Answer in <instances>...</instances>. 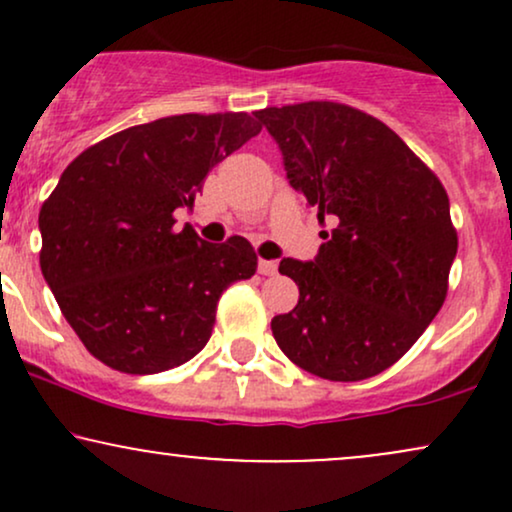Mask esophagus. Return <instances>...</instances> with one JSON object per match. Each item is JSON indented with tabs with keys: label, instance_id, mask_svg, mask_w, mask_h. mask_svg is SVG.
Masks as SVG:
<instances>
[{
	"label": "esophagus",
	"instance_id": "1",
	"mask_svg": "<svg viewBox=\"0 0 512 512\" xmlns=\"http://www.w3.org/2000/svg\"><path fill=\"white\" fill-rule=\"evenodd\" d=\"M276 267H279V264H276L274 260H260V262H257V269H260L262 276H274Z\"/></svg>",
	"mask_w": 512,
	"mask_h": 512
}]
</instances>
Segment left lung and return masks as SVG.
<instances>
[{
    "label": "left lung",
    "instance_id": "8db88e82",
    "mask_svg": "<svg viewBox=\"0 0 512 512\" xmlns=\"http://www.w3.org/2000/svg\"><path fill=\"white\" fill-rule=\"evenodd\" d=\"M286 178L317 209L315 260L284 257L298 305L272 320L279 349L325 380L356 383L397 363L438 315L457 255L450 199L378 117L344 103L257 110Z\"/></svg>",
    "mask_w": 512,
    "mask_h": 512
}]
</instances>
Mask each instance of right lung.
<instances>
[{"label": "right lung", "mask_w": 512, "mask_h": 512, "mask_svg": "<svg viewBox=\"0 0 512 512\" xmlns=\"http://www.w3.org/2000/svg\"><path fill=\"white\" fill-rule=\"evenodd\" d=\"M262 125L248 113L173 115L88 146L43 202L40 269L62 315L105 366L149 375L209 342L216 303L250 279L245 238L207 243L175 228L204 178Z\"/></svg>", "instance_id": "obj_1"}]
</instances>
